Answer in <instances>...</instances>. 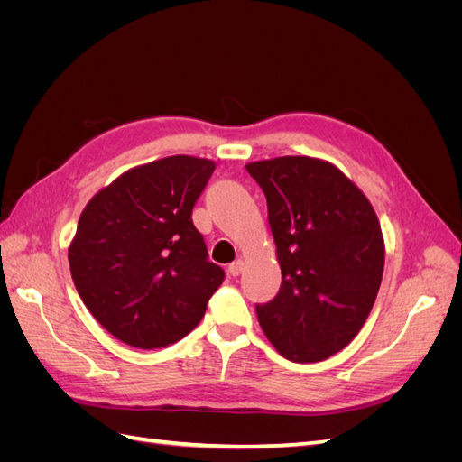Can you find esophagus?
Wrapping results in <instances>:
<instances>
[{
	"label": "esophagus",
	"instance_id": "esophagus-1",
	"mask_svg": "<svg viewBox=\"0 0 462 462\" xmlns=\"http://www.w3.org/2000/svg\"><path fill=\"white\" fill-rule=\"evenodd\" d=\"M243 270H245V260H243V258H236L233 263H229V273H231L233 277L241 275Z\"/></svg>",
	"mask_w": 462,
	"mask_h": 462
}]
</instances>
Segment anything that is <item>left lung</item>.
Wrapping results in <instances>:
<instances>
[{
    "label": "left lung",
    "mask_w": 462,
    "mask_h": 462,
    "mask_svg": "<svg viewBox=\"0 0 462 462\" xmlns=\"http://www.w3.org/2000/svg\"><path fill=\"white\" fill-rule=\"evenodd\" d=\"M268 200L282 268L256 304L265 337L292 362L339 353L365 326L382 285L385 243L370 200L339 167L310 156L246 163Z\"/></svg>",
    "instance_id": "left-lung-1"
}]
</instances>
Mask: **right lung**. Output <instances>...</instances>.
<instances>
[{
    "label": "right lung",
    "instance_id": "right-lung-1",
    "mask_svg": "<svg viewBox=\"0 0 462 462\" xmlns=\"http://www.w3.org/2000/svg\"><path fill=\"white\" fill-rule=\"evenodd\" d=\"M214 170L194 156L136 165L82 209L69 268L82 302L119 341L162 348L204 318L226 273L208 262L192 208Z\"/></svg>",
    "mask_w": 462,
    "mask_h": 462
}]
</instances>
